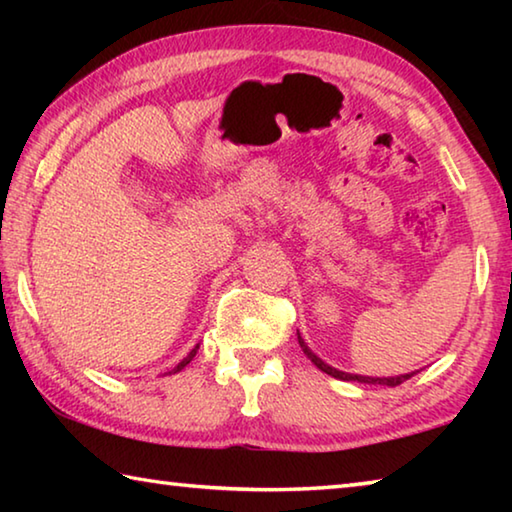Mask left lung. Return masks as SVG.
I'll return each instance as SVG.
<instances>
[{
  "label": "left lung",
  "instance_id": "left-lung-1",
  "mask_svg": "<svg viewBox=\"0 0 512 512\" xmlns=\"http://www.w3.org/2000/svg\"><path fill=\"white\" fill-rule=\"evenodd\" d=\"M298 343H300V348H302V352L307 354V359L314 363V366L318 368V370H323V372H327V375H332V377H336V379H343V381H359V384H381V386H400L402 381H406V379H411L415 372H409V375H397V377H366V375H352V372H343V370H336V368H332V366H327V363L323 361V359H318L314 352L309 350V345L302 341V336L298 334Z\"/></svg>",
  "mask_w": 512,
  "mask_h": 512
}]
</instances>
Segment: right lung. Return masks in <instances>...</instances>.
Listing matches in <instances>:
<instances>
[{
    "label": "right lung",
    "mask_w": 512,
    "mask_h": 512,
    "mask_svg": "<svg viewBox=\"0 0 512 512\" xmlns=\"http://www.w3.org/2000/svg\"><path fill=\"white\" fill-rule=\"evenodd\" d=\"M196 350H198V345H196V348H194L192 352H189V354H187V357H185L183 361H180V363H178V366H176V368H173L171 372H180V370H183V368L187 366V363H189V361H192V359L196 357Z\"/></svg>",
    "instance_id": "add662e5"
}]
</instances>
